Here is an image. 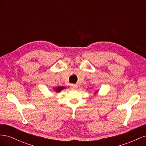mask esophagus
I'll list each match as a JSON object with an SVG mask.
<instances>
[{"instance_id": "1", "label": "esophagus", "mask_w": 146, "mask_h": 146, "mask_svg": "<svg viewBox=\"0 0 146 146\" xmlns=\"http://www.w3.org/2000/svg\"><path fill=\"white\" fill-rule=\"evenodd\" d=\"M78 87L77 85H76V84H71L70 85V88H77Z\"/></svg>"}]
</instances>
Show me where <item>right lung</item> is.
I'll return each instance as SVG.
<instances>
[{
    "mask_svg": "<svg viewBox=\"0 0 146 146\" xmlns=\"http://www.w3.org/2000/svg\"><path fill=\"white\" fill-rule=\"evenodd\" d=\"M64 88H64V87H63V86H59V87H57V88H56L55 91H57V92H60V91H61V90H62L63 89H64Z\"/></svg>",
    "mask_w": 146,
    "mask_h": 146,
    "instance_id": "obj_1",
    "label": "right lung"
}]
</instances>
